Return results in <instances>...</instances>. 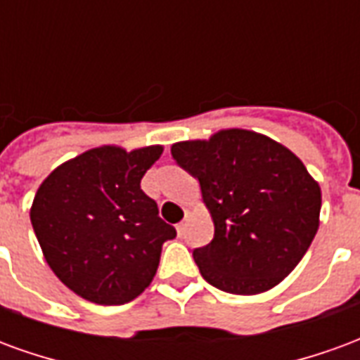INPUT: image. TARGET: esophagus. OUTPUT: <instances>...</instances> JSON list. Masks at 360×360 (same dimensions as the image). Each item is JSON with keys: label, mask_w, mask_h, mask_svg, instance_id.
<instances>
[{"label": "esophagus", "mask_w": 360, "mask_h": 360, "mask_svg": "<svg viewBox=\"0 0 360 360\" xmlns=\"http://www.w3.org/2000/svg\"><path fill=\"white\" fill-rule=\"evenodd\" d=\"M185 227H187V224H185V221H179V224L175 226V229H177V233L183 235L185 233Z\"/></svg>", "instance_id": "esophagus-1"}]
</instances>
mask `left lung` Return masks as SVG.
Masks as SVG:
<instances>
[{"mask_svg": "<svg viewBox=\"0 0 360 360\" xmlns=\"http://www.w3.org/2000/svg\"><path fill=\"white\" fill-rule=\"evenodd\" d=\"M172 156L198 179L214 221V239L193 250L202 278L233 295L264 293L287 278L320 226V187L301 160L245 129L177 142Z\"/></svg>", "mask_w": 360, "mask_h": 360, "instance_id": "left-lung-1", "label": "left lung"}]
</instances>
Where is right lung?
Here are the masks:
<instances>
[{"label": "right lung", "mask_w": 360, "mask_h": 360, "mask_svg": "<svg viewBox=\"0 0 360 360\" xmlns=\"http://www.w3.org/2000/svg\"><path fill=\"white\" fill-rule=\"evenodd\" d=\"M162 146H100L44 179L30 221L44 258L71 291L96 304H123L150 285L175 227L141 188Z\"/></svg>", "instance_id": "right-lung-1"}]
</instances>
